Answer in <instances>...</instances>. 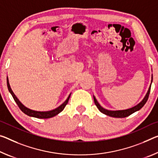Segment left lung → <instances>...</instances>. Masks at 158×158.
Returning a JSON list of instances; mask_svg holds the SVG:
<instances>
[{
	"label": "left lung",
	"instance_id": "left-lung-1",
	"mask_svg": "<svg viewBox=\"0 0 158 158\" xmlns=\"http://www.w3.org/2000/svg\"><path fill=\"white\" fill-rule=\"evenodd\" d=\"M151 84L149 87L148 91L146 96L144 97V98L143 99V101L141 102H139V103L136 105V106L131 107V108L127 109V110H108L104 109L103 107H102L101 106H100V104L98 102L97 100L96 99L95 96H94V102H95V104H96V107L98 108L99 110L101 111L102 113L106 114V115H107V116L112 117H117V118H123V117H127L129 116V115H131V114H133L134 112L139 110L140 109H141L142 107H143L144 105L146 104V102H147L148 99L150 91H151Z\"/></svg>",
	"mask_w": 158,
	"mask_h": 158
}]
</instances>
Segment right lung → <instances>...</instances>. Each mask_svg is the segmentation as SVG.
<instances>
[{"label": "right lung", "instance_id": "right-lung-1", "mask_svg": "<svg viewBox=\"0 0 158 158\" xmlns=\"http://www.w3.org/2000/svg\"><path fill=\"white\" fill-rule=\"evenodd\" d=\"M7 89H8L10 93L11 94L12 97H13L15 101L16 102V103L17 104V106H18V107H19V109H20L24 114L28 115V116L36 117V118L48 119V118H51V117L56 116V115H57V114H59L60 112H61L62 110H63L64 107H65L66 105L67 104V102H68V101H69V97H70V96H71V94H69V96H68V98H67L66 101H64L63 103L61 105V106H60L58 107H57V108H56V109L52 110L46 111V112L35 111V110H32L27 108V107H25L24 105H22V102L19 101L18 99H17V98L15 96V95L14 94V93L12 91L10 86L9 81H8V79H7Z\"/></svg>", "mask_w": 158, "mask_h": 158}]
</instances>
